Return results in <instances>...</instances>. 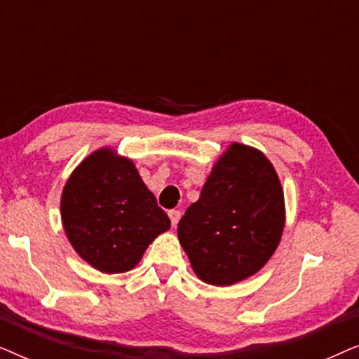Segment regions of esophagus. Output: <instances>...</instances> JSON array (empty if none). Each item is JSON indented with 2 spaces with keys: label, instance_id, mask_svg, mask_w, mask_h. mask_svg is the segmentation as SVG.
Segmentation results:
<instances>
[{
  "label": "esophagus",
  "instance_id": "34e87169",
  "mask_svg": "<svg viewBox=\"0 0 359 359\" xmlns=\"http://www.w3.org/2000/svg\"><path fill=\"white\" fill-rule=\"evenodd\" d=\"M168 215H170L171 225H173V227H176V225H178V222H180V219H181V212H180V210L173 209V210H170Z\"/></svg>",
  "mask_w": 359,
  "mask_h": 359
}]
</instances>
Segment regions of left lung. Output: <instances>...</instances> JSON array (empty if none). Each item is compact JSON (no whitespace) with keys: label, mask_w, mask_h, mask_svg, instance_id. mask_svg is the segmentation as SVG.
Returning a JSON list of instances; mask_svg holds the SVG:
<instances>
[{"label":"left lung","mask_w":359,"mask_h":359,"mask_svg":"<svg viewBox=\"0 0 359 359\" xmlns=\"http://www.w3.org/2000/svg\"><path fill=\"white\" fill-rule=\"evenodd\" d=\"M284 224V193L273 163L255 147L233 142L181 217L178 238L201 281L232 286L268 263Z\"/></svg>","instance_id":"1"}]
</instances>
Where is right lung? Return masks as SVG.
Returning <instances> with one entry per match:
<instances>
[{
	"mask_svg": "<svg viewBox=\"0 0 359 359\" xmlns=\"http://www.w3.org/2000/svg\"><path fill=\"white\" fill-rule=\"evenodd\" d=\"M68 242L97 271L134 269L149 245L171 227L134 161L102 147L73 170L62 191Z\"/></svg>",
	"mask_w": 359,
	"mask_h": 359,
	"instance_id": "right-lung-1",
	"label": "right lung"
}]
</instances>
